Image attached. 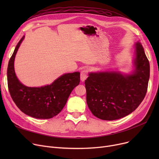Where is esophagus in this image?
Masks as SVG:
<instances>
[{"instance_id":"esophagus-1","label":"esophagus","mask_w":159,"mask_h":159,"mask_svg":"<svg viewBox=\"0 0 159 159\" xmlns=\"http://www.w3.org/2000/svg\"><path fill=\"white\" fill-rule=\"evenodd\" d=\"M88 77V71L86 70H82L80 72V80L82 82H84Z\"/></svg>"}]
</instances>
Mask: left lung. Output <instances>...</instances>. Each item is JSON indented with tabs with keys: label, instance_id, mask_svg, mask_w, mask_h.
<instances>
[{
	"label": "left lung",
	"instance_id": "obj_1",
	"mask_svg": "<svg viewBox=\"0 0 159 159\" xmlns=\"http://www.w3.org/2000/svg\"><path fill=\"white\" fill-rule=\"evenodd\" d=\"M135 70L132 74L90 73L85 80L86 102L97 118L121 119L135 111L144 98L149 79V63L139 42L135 44Z\"/></svg>",
	"mask_w": 159,
	"mask_h": 159
}]
</instances>
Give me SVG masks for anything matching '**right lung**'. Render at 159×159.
<instances>
[{"instance_id": "add662e5", "label": "right lung", "mask_w": 159, "mask_h": 159, "mask_svg": "<svg viewBox=\"0 0 159 159\" xmlns=\"http://www.w3.org/2000/svg\"><path fill=\"white\" fill-rule=\"evenodd\" d=\"M24 38L16 45L8 63V89L13 102L24 113L36 119L53 118L62 111L71 91L79 84L80 73H66L52 84L39 88L23 85L15 75L14 60Z\"/></svg>"}]
</instances>
